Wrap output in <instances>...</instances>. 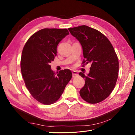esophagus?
Returning <instances> with one entry per match:
<instances>
[{
  "instance_id": "esophagus-1",
  "label": "esophagus",
  "mask_w": 135,
  "mask_h": 135,
  "mask_svg": "<svg viewBox=\"0 0 135 135\" xmlns=\"http://www.w3.org/2000/svg\"><path fill=\"white\" fill-rule=\"evenodd\" d=\"M72 74H73V78H75L77 76H78V74L77 71H73Z\"/></svg>"
}]
</instances>
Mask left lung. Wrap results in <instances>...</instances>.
Instances as JSON below:
<instances>
[{
    "label": "left lung",
    "mask_w": 135,
    "mask_h": 135,
    "mask_svg": "<svg viewBox=\"0 0 135 135\" xmlns=\"http://www.w3.org/2000/svg\"><path fill=\"white\" fill-rule=\"evenodd\" d=\"M71 34L79 40L83 48L82 64H91L85 84L79 93L88 103L97 104L110 95L115 87L119 71V61L109 40L101 32L85 25L69 28Z\"/></svg>",
    "instance_id": "8db88e82"
}]
</instances>
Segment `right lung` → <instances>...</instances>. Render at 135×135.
Masks as SVG:
<instances>
[{
  "instance_id": "right-lung-1",
  "label": "right lung",
  "mask_w": 135,
  "mask_h": 135,
  "mask_svg": "<svg viewBox=\"0 0 135 135\" xmlns=\"http://www.w3.org/2000/svg\"><path fill=\"white\" fill-rule=\"evenodd\" d=\"M69 34L66 28H43L32 34L23 48L21 70L25 85L39 103L51 105L57 101L70 80L69 69L56 73L50 63L57 55V47Z\"/></svg>"
}]
</instances>
